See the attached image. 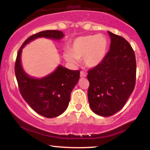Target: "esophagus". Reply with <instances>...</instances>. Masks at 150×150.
<instances>
[{"label": "esophagus", "instance_id": "1", "mask_svg": "<svg viewBox=\"0 0 150 150\" xmlns=\"http://www.w3.org/2000/svg\"><path fill=\"white\" fill-rule=\"evenodd\" d=\"M86 76H87V74H86L85 73H84L83 71L80 72V77H85Z\"/></svg>", "mask_w": 150, "mask_h": 150}]
</instances>
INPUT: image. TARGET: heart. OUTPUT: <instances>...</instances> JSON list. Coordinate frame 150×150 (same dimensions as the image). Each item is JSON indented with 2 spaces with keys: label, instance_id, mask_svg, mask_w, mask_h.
Here are the masks:
<instances>
[{
  "label": "heart",
  "instance_id": "obj_1",
  "mask_svg": "<svg viewBox=\"0 0 150 150\" xmlns=\"http://www.w3.org/2000/svg\"><path fill=\"white\" fill-rule=\"evenodd\" d=\"M108 39L102 34L87 35L75 39L69 48V53H64L68 63L77 64V60H83L87 68H95L103 61L108 49Z\"/></svg>",
  "mask_w": 150,
  "mask_h": 150
}]
</instances>
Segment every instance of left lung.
Returning <instances> with one entry per match:
<instances>
[{
	"instance_id": "obj_1",
	"label": "left lung",
	"mask_w": 150,
	"mask_h": 150,
	"mask_svg": "<svg viewBox=\"0 0 150 150\" xmlns=\"http://www.w3.org/2000/svg\"><path fill=\"white\" fill-rule=\"evenodd\" d=\"M110 50L103 61L89 70L88 100L91 109L101 116H112L123 107L133 92L135 55L123 37L108 32Z\"/></svg>"
}]
</instances>
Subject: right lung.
Returning a JSON list of instances; mask_svg holds the SVG:
<instances>
[{
	"label": "right lung",
	"mask_w": 150,
	"mask_h": 150,
	"mask_svg": "<svg viewBox=\"0 0 150 150\" xmlns=\"http://www.w3.org/2000/svg\"><path fill=\"white\" fill-rule=\"evenodd\" d=\"M61 31L46 30L30 36L19 49L15 73L22 97L32 109L46 118H54L63 113L68 106L70 93L80 78V70H68L59 65L54 72L41 79L29 76L22 69L21 53L26 44L37 38L61 39Z\"/></svg>",
	"instance_id": "right-lung-1"
}]
</instances>
